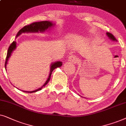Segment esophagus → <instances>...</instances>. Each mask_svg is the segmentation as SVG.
Returning <instances> with one entry per match:
<instances>
[{
	"label": "esophagus",
	"instance_id": "1",
	"mask_svg": "<svg viewBox=\"0 0 126 126\" xmlns=\"http://www.w3.org/2000/svg\"><path fill=\"white\" fill-rule=\"evenodd\" d=\"M78 58H77L75 56H74V55H71L68 58V61L70 62H71L73 63H76L78 62Z\"/></svg>",
	"mask_w": 126,
	"mask_h": 126
}]
</instances>
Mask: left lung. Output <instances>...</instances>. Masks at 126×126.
<instances>
[{
	"label": "left lung",
	"instance_id": "left-lung-1",
	"mask_svg": "<svg viewBox=\"0 0 126 126\" xmlns=\"http://www.w3.org/2000/svg\"><path fill=\"white\" fill-rule=\"evenodd\" d=\"M107 36H108L109 37H110V38L111 40H113V41H117L116 39V38L115 37V36H114L112 34H111V33L107 32Z\"/></svg>",
	"mask_w": 126,
	"mask_h": 126
}]
</instances>
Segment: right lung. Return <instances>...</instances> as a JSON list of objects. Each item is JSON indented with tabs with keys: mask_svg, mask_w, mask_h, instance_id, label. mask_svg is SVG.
I'll return each mask as SVG.
<instances>
[{
	"mask_svg": "<svg viewBox=\"0 0 126 126\" xmlns=\"http://www.w3.org/2000/svg\"><path fill=\"white\" fill-rule=\"evenodd\" d=\"M53 23L49 21H40V22H33L30 25H28L25 26L23 28H22L21 30H19V32H18L17 34H16V37H18L19 36L21 33H28V32H43L46 30H47L48 28H51V26H53ZM16 42L13 41L12 43L11 44L10 46L8 47V51H7V56L6 59V62H5V68H6V64L7 63V61L9 59L10 56H11V53L12 52L14 51V50L16 49ZM62 65V63L61 62H57L53 63V64H51V70H50V74L49 75V77H48V79L47 80L46 83L43 85V86L41 87V88L38 89L36 90H34V91L32 92H26V91H23L24 92H28V93H33V92H36L38 91V90H40L43 88V86H45L47 84V83L49 82L50 80V79H51V76L52 74V73L53 71V70H55L56 68L59 67Z\"/></svg>",
	"mask_w": 126,
	"mask_h": 126,
	"instance_id": "obj_1",
	"label": "right lung"
}]
</instances>
